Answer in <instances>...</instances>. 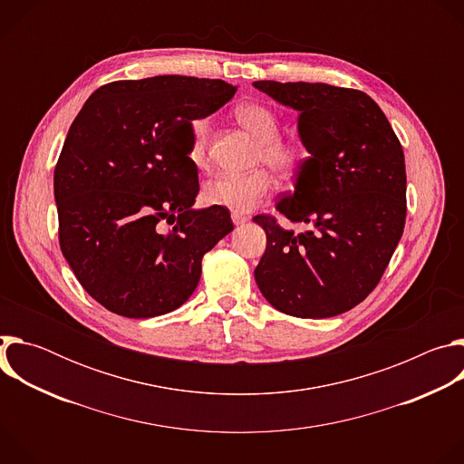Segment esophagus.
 <instances>
[{
	"instance_id": "1",
	"label": "esophagus",
	"mask_w": 464,
	"mask_h": 464,
	"mask_svg": "<svg viewBox=\"0 0 464 464\" xmlns=\"http://www.w3.org/2000/svg\"><path fill=\"white\" fill-rule=\"evenodd\" d=\"M231 218H233V224H235V226H242V224H246V222L249 220V217H246V215H242V213H233Z\"/></svg>"
}]
</instances>
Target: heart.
<instances>
[{
  "label": "heart",
  "instance_id": "1",
  "mask_svg": "<svg viewBox=\"0 0 464 464\" xmlns=\"http://www.w3.org/2000/svg\"><path fill=\"white\" fill-rule=\"evenodd\" d=\"M235 115L256 140L251 160V165L256 169L247 174L215 176L204 183L202 200L208 206L247 213L266 200L274 187L272 174L264 167H268L281 179H292L303 169L306 156L301 145L281 138V119L270 106L262 102H242L235 108ZM187 130L188 161L196 169H206L209 163L208 152L213 121L209 115H198L188 121Z\"/></svg>",
  "mask_w": 464,
  "mask_h": 464
}]
</instances>
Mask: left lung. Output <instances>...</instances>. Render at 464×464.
Segmentation results:
<instances>
[{"label": "left lung", "instance_id": "obj_1", "mask_svg": "<svg viewBox=\"0 0 464 464\" xmlns=\"http://www.w3.org/2000/svg\"><path fill=\"white\" fill-rule=\"evenodd\" d=\"M255 88L301 111L310 152L277 217L256 215L266 251L255 268L258 290L295 317H333L360 304L380 283L406 226L402 145L363 92L323 82L256 81Z\"/></svg>", "mask_w": 464, "mask_h": 464}]
</instances>
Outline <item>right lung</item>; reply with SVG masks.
Returning a JSON list of instances; mask_svg holds the SVG:
<instances>
[{
    "label": "right lung",
    "instance_id": "obj_1",
    "mask_svg": "<svg viewBox=\"0 0 464 464\" xmlns=\"http://www.w3.org/2000/svg\"><path fill=\"white\" fill-rule=\"evenodd\" d=\"M237 92L220 79L110 82L75 117L54 167L58 242L82 288L122 317L181 306L202 258L233 231L229 209L194 211L188 121Z\"/></svg>",
    "mask_w": 464,
    "mask_h": 464
}]
</instances>
